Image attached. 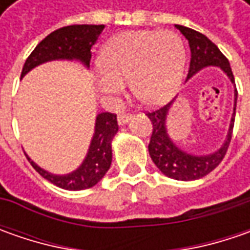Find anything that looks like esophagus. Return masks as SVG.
<instances>
[{"mask_svg": "<svg viewBox=\"0 0 250 250\" xmlns=\"http://www.w3.org/2000/svg\"><path fill=\"white\" fill-rule=\"evenodd\" d=\"M130 118H132V115H130V114H120L117 120H118V124H120V125H125Z\"/></svg>", "mask_w": 250, "mask_h": 250, "instance_id": "esophagus-1", "label": "esophagus"}]
</instances>
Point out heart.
I'll return each mask as SVG.
<instances>
[{"mask_svg":"<svg viewBox=\"0 0 250 250\" xmlns=\"http://www.w3.org/2000/svg\"><path fill=\"white\" fill-rule=\"evenodd\" d=\"M187 62L181 36L171 30H130L117 34L103 47L97 86L118 97L129 79L132 93L147 105L168 101L179 89Z\"/></svg>","mask_w":250,"mask_h":250,"instance_id":"b5f03b06","label":"heart"}]
</instances>
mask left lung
<instances>
[{"label":"left lung","instance_id":"8db88e82","mask_svg":"<svg viewBox=\"0 0 250 250\" xmlns=\"http://www.w3.org/2000/svg\"><path fill=\"white\" fill-rule=\"evenodd\" d=\"M175 26L177 29H179V32L187 37L189 47H190V65L188 71V79L206 66H220L227 73V76L231 79V82L235 83L229 62L226 55L218 50L216 44L211 40H208L205 34L199 33L193 29H189L181 24H175ZM236 97H238V91L235 90L234 114L231 118L226 142L217 151L207 156H196V154L187 153L179 149L177 145L169 139L167 128H166V120H167L168 110L172 103L157 110L146 112V115L153 124V132H151L149 143L150 157L164 175L177 179V181H195L211 172L223 161L229 146L231 138H232Z\"/></svg>","mask_w":250,"mask_h":250}]
</instances>
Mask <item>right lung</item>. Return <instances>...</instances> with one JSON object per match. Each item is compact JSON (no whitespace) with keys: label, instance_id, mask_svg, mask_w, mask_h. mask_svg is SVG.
Instances as JSON below:
<instances>
[{"label":"right lung","instance_id":"add662e5","mask_svg":"<svg viewBox=\"0 0 250 250\" xmlns=\"http://www.w3.org/2000/svg\"><path fill=\"white\" fill-rule=\"evenodd\" d=\"M104 24H72L54 30L36 45L27 57L21 78L40 63L54 60H78L89 68L91 47L97 42ZM118 132L117 115L112 112H101L96 118V128L90 147L82 166L66 175H54L40 168L32 160L30 164L47 181L55 187L66 190H82L94 187L105 175L111 166L112 151L111 140Z\"/></svg>","mask_w":250,"mask_h":250}]
</instances>
